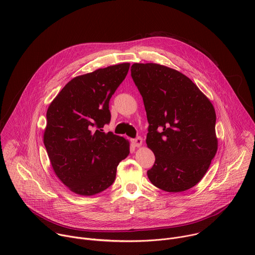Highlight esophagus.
Wrapping results in <instances>:
<instances>
[{"mask_svg": "<svg viewBox=\"0 0 255 255\" xmlns=\"http://www.w3.org/2000/svg\"><path fill=\"white\" fill-rule=\"evenodd\" d=\"M131 142H132V144L134 145L135 147H140L141 145H142V138L141 137H137L135 139H132Z\"/></svg>", "mask_w": 255, "mask_h": 255, "instance_id": "1", "label": "esophagus"}]
</instances>
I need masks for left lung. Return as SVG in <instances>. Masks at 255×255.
Returning <instances> with one entry per match:
<instances>
[{
	"instance_id": "obj_1",
	"label": "left lung",
	"mask_w": 255,
	"mask_h": 255,
	"mask_svg": "<svg viewBox=\"0 0 255 255\" xmlns=\"http://www.w3.org/2000/svg\"><path fill=\"white\" fill-rule=\"evenodd\" d=\"M131 77L149 123L146 144L155 155L149 180L169 193L192 189L218 149L211 101L188 77L164 65L134 63Z\"/></svg>"
}]
</instances>
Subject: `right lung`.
Returning <instances> with one entry per match:
<instances>
[{"label": "right lung", "mask_w": 255, "mask_h": 255, "mask_svg": "<svg viewBox=\"0 0 255 255\" xmlns=\"http://www.w3.org/2000/svg\"><path fill=\"white\" fill-rule=\"evenodd\" d=\"M130 63L99 68L68 82L46 113L43 142L57 177L81 196L97 195L115 180L129 141L112 132L109 102L126 78Z\"/></svg>", "instance_id": "add662e5"}]
</instances>
